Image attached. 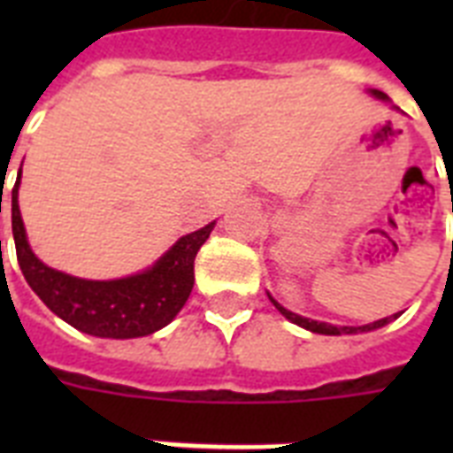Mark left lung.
Masks as SVG:
<instances>
[{
  "mask_svg": "<svg viewBox=\"0 0 453 453\" xmlns=\"http://www.w3.org/2000/svg\"><path fill=\"white\" fill-rule=\"evenodd\" d=\"M369 94L373 96V98H379V101H388V96L383 94V91H379V88H369ZM395 108V105H393ZM270 303L275 305L280 312H282L289 322L298 324V326H303V329L312 331V334H324V336H343V334H365V331H373V329H380V326H386V324H390L395 319V317L400 315H390V317H383V319H376V322H369V324H362V326H336V324H329V322H317V319H310V317H303V315H296V312H291V310H287L282 305V303H277L275 298L270 296Z\"/></svg>",
  "mask_w": 453,
  "mask_h": 453,
  "instance_id": "8db88e82",
  "label": "left lung"
}]
</instances>
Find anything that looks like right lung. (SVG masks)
Here are the masks:
<instances>
[{
  "instance_id": "1",
  "label": "right lung",
  "mask_w": 453,
  "mask_h": 453,
  "mask_svg": "<svg viewBox=\"0 0 453 453\" xmlns=\"http://www.w3.org/2000/svg\"><path fill=\"white\" fill-rule=\"evenodd\" d=\"M18 188L11 190V227L16 242L18 265L25 282L53 315L70 326L98 338L150 336L173 319L190 296L195 284V256L209 240L216 220L183 234L150 268L119 280H84L49 268L30 249L25 234Z\"/></svg>"
}]
</instances>
